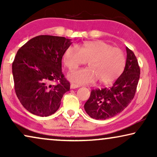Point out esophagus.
<instances>
[{
  "instance_id": "34e87169",
  "label": "esophagus",
  "mask_w": 157,
  "mask_h": 157,
  "mask_svg": "<svg viewBox=\"0 0 157 157\" xmlns=\"http://www.w3.org/2000/svg\"><path fill=\"white\" fill-rule=\"evenodd\" d=\"M71 89H76V88H78L79 86L78 85H76V84H74V83H71L70 86Z\"/></svg>"
}]
</instances>
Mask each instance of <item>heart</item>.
Wrapping results in <instances>:
<instances>
[{"mask_svg":"<svg viewBox=\"0 0 157 157\" xmlns=\"http://www.w3.org/2000/svg\"><path fill=\"white\" fill-rule=\"evenodd\" d=\"M63 61L70 71L88 61L89 68L68 74V78L78 84H88L96 79L104 84L112 83L123 72L126 64L123 51L102 40L86 41L79 46H68L63 53Z\"/></svg>","mask_w":157,"mask_h":157,"instance_id":"heart-1","label":"heart"}]
</instances>
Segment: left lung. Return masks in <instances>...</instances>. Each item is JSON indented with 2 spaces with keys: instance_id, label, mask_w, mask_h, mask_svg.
Returning a JSON list of instances; mask_svg holds the SVG:
<instances>
[{
  "instance_id": "obj_1",
  "label": "left lung",
  "mask_w": 157,
  "mask_h": 157,
  "mask_svg": "<svg viewBox=\"0 0 157 157\" xmlns=\"http://www.w3.org/2000/svg\"><path fill=\"white\" fill-rule=\"evenodd\" d=\"M126 61L123 73L112 86L92 90L84 109L90 117L105 120L121 113L134 98L140 76L138 61L126 47Z\"/></svg>"
}]
</instances>
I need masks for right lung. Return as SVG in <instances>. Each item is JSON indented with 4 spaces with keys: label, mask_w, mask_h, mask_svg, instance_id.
I'll list each match as a JSON object with an SVG mask.
<instances>
[{
    "label": "right lung",
    "mask_w": 157,
    "mask_h": 157,
    "mask_svg": "<svg viewBox=\"0 0 157 157\" xmlns=\"http://www.w3.org/2000/svg\"><path fill=\"white\" fill-rule=\"evenodd\" d=\"M71 39L42 35L34 37L17 52L12 64L15 91L23 106L39 117L54 113L70 90L61 61ZM54 81L58 82L53 85Z\"/></svg>",
    "instance_id": "right-lung-1"
}]
</instances>
